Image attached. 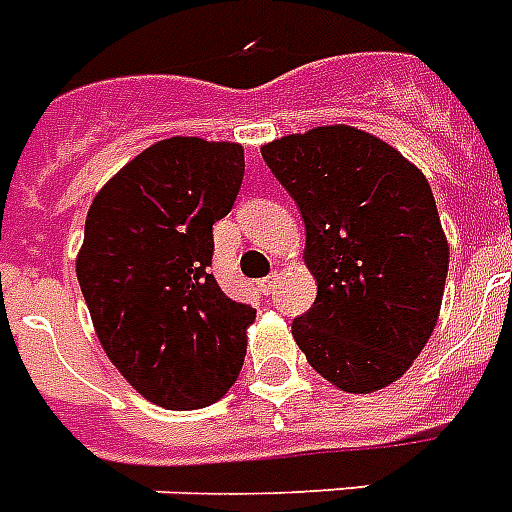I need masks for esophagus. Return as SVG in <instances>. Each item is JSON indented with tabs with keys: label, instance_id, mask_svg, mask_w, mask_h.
<instances>
[{
	"label": "esophagus",
	"instance_id": "esophagus-1",
	"mask_svg": "<svg viewBox=\"0 0 512 512\" xmlns=\"http://www.w3.org/2000/svg\"><path fill=\"white\" fill-rule=\"evenodd\" d=\"M277 280H280V275H269V277H264V280H259V290L261 293H264V296H269V293H272V290L277 288Z\"/></svg>",
	"mask_w": 512,
	"mask_h": 512
}]
</instances>
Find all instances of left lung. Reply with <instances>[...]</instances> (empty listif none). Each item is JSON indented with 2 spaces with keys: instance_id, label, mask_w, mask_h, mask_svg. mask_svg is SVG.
<instances>
[{
  "instance_id": "left-lung-1",
  "label": "left lung",
  "mask_w": 512,
  "mask_h": 512,
  "mask_svg": "<svg viewBox=\"0 0 512 512\" xmlns=\"http://www.w3.org/2000/svg\"><path fill=\"white\" fill-rule=\"evenodd\" d=\"M306 227L317 298L293 338L322 378L372 394L410 370L439 320L449 243L423 171L357 126L261 147Z\"/></svg>"
}]
</instances>
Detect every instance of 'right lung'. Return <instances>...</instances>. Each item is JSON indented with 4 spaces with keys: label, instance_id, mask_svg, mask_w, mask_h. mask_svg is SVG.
Wrapping results in <instances>:
<instances>
[{
    "label": "right lung",
    "instance_id": "add662e5",
    "mask_svg": "<svg viewBox=\"0 0 512 512\" xmlns=\"http://www.w3.org/2000/svg\"><path fill=\"white\" fill-rule=\"evenodd\" d=\"M245 158L237 142L171 137L94 195L76 277L102 349L137 394L200 410L240 375L256 309L208 272L214 224L230 214Z\"/></svg>",
    "mask_w": 512,
    "mask_h": 512
}]
</instances>
